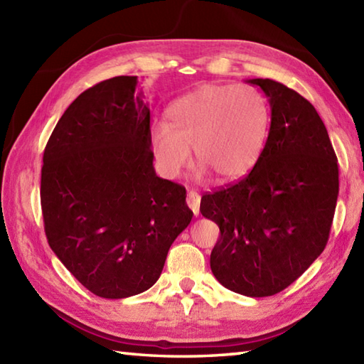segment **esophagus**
I'll return each mask as SVG.
<instances>
[{
  "instance_id": "esophagus-1",
  "label": "esophagus",
  "mask_w": 364,
  "mask_h": 364,
  "mask_svg": "<svg viewBox=\"0 0 364 364\" xmlns=\"http://www.w3.org/2000/svg\"><path fill=\"white\" fill-rule=\"evenodd\" d=\"M188 205L194 213V215H198L200 211V194L196 191H189L188 192Z\"/></svg>"
}]
</instances>
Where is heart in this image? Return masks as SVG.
<instances>
[{"label":"heart","mask_w":364,"mask_h":364,"mask_svg":"<svg viewBox=\"0 0 364 364\" xmlns=\"http://www.w3.org/2000/svg\"><path fill=\"white\" fill-rule=\"evenodd\" d=\"M269 105L247 84H203L173 100L164 125L151 129L150 150L159 172L181 173L191 158L196 175L214 173L219 181H236L257 164L269 133Z\"/></svg>","instance_id":"1"}]
</instances>
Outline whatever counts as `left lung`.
I'll use <instances>...</instances> for the list:
<instances>
[{"mask_svg": "<svg viewBox=\"0 0 364 364\" xmlns=\"http://www.w3.org/2000/svg\"><path fill=\"white\" fill-rule=\"evenodd\" d=\"M245 82L270 105L266 145L241 181L202 197L200 213L220 230L210 259L218 282L247 297H267L296 282L326 249L338 159L308 100L272 80Z\"/></svg>", "mask_w": 364, "mask_h": 364, "instance_id": "obj_1", "label": "left lung"}]
</instances>
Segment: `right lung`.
Here are the masks:
<instances>
[{
	"label": "right lung",
	"instance_id": "add662e5",
	"mask_svg": "<svg viewBox=\"0 0 364 364\" xmlns=\"http://www.w3.org/2000/svg\"><path fill=\"white\" fill-rule=\"evenodd\" d=\"M137 76L84 90L43 151L41 202L54 255L84 288L125 299L158 282L192 211L186 189L154 172L150 107Z\"/></svg>",
	"mask_w": 364,
	"mask_h": 364
}]
</instances>
